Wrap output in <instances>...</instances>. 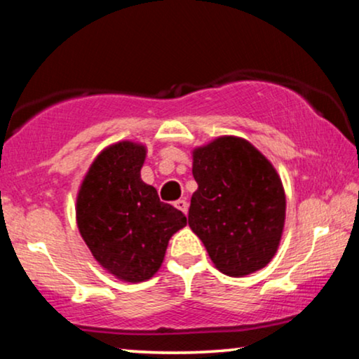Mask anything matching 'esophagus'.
Wrapping results in <instances>:
<instances>
[{"mask_svg":"<svg viewBox=\"0 0 359 359\" xmlns=\"http://www.w3.org/2000/svg\"><path fill=\"white\" fill-rule=\"evenodd\" d=\"M175 208H179L180 212L187 215V212H189V203H187V200H177V202H175Z\"/></svg>","mask_w":359,"mask_h":359,"instance_id":"obj_1","label":"esophagus"}]
</instances>
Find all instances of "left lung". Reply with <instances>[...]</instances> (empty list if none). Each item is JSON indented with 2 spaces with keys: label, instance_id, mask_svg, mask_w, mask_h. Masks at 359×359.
Masks as SVG:
<instances>
[{
  "label": "left lung",
  "instance_id": "8db88e82",
  "mask_svg": "<svg viewBox=\"0 0 359 359\" xmlns=\"http://www.w3.org/2000/svg\"><path fill=\"white\" fill-rule=\"evenodd\" d=\"M189 226L218 271L241 277L274 257L285 222V194L274 165L236 136L195 147Z\"/></svg>",
  "mask_w": 359,
  "mask_h": 359
}]
</instances>
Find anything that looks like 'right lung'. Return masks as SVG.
I'll use <instances>...</instances> for the list:
<instances>
[{"label":"right lung","instance_id":"1","mask_svg":"<svg viewBox=\"0 0 359 359\" xmlns=\"http://www.w3.org/2000/svg\"><path fill=\"white\" fill-rule=\"evenodd\" d=\"M146 146L121 141L97 156L76 195V224L103 269L124 283H142L159 271L185 215L159 200L141 179Z\"/></svg>","mask_w":359,"mask_h":359}]
</instances>
